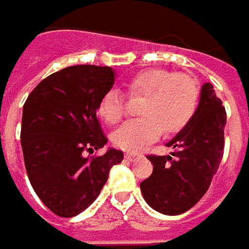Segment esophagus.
Listing matches in <instances>:
<instances>
[{
	"label": "esophagus",
	"instance_id": "1",
	"mask_svg": "<svg viewBox=\"0 0 249 249\" xmlns=\"http://www.w3.org/2000/svg\"><path fill=\"white\" fill-rule=\"evenodd\" d=\"M137 157H140V156L135 154V153H125V159H126V160H134V159H137Z\"/></svg>",
	"mask_w": 249,
	"mask_h": 249
}]
</instances>
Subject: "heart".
Segmentation results:
<instances>
[{"label":"heart","mask_w":249,"mask_h":249,"mask_svg":"<svg viewBox=\"0 0 249 249\" xmlns=\"http://www.w3.org/2000/svg\"><path fill=\"white\" fill-rule=\"evenodd\" d=\"M131 96H144L140 107L142 118L128 121L112 135L117 147L135 153L154 142L163 132H177L196 111L199 88L195 79L166 69H147L126 82ZM124 99L118 90H109L99 102L98 114L108 124H117L124 115Z\"/></svg>","instance_id":"heart-1"}]
</instances>
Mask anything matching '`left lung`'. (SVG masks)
Instances as JSON below:
<instances>
[{
	"label": "left lung",
	"instance_id": "8db88e82",
	"mask_svg": "<svg viewBox=\"0 0 249 249\" xmlns=\"http://www.w3.org/2000/svg\"><path fill=\"white\" fill-rule=\"evenodd\" d=\"M226 112L212 83H203L199 104L173 138L172 156H148L153 173L140 183L145 202L163 215H180L208 192L224 156Z\"/></svg>",
	"mask_w": 249,
	"mask_h": 249
}]
</instances>
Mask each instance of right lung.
Wrapping results in <instances>:
<instances>
[{
    "label": "right lung",
    "mask_w": 249,
    "mask_h": 249,
    "mask_svg": "<svg viewBox=\"0 0 249 249\" xmlns=\"http://www.w3.org/2000/svg\"><path fill=\"white\" fill-rule=\"evenodd\" d=\"M115 83L107 66L77 65L43 79L23 107L21 147L28 180L40 200L57 216L72 218L99 196L112 166L124 153H86L108 140L96 118L101 99Z\"/></svg>",
    "instance_id": "right-lung-1"
}]
</instances>
